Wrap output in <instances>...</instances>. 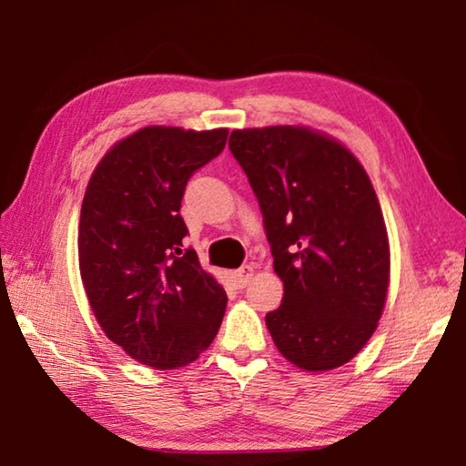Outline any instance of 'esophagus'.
I'll use <instances>...</instances> for the list:
<instances>
[{
	"mask_svg": "<svg viewBox=\"0 0 466 466\" xmlns=\"http://www.w3.org/2000/svg\"><path fill=\"white\" fill-rule=\"evenodd\" d=\"M252 273H255V268L250 265H242L238 270H234V281L238 287H247L248 281L252 279Z\"/></svg>",
	"mask_w": 466,
	"mask_h": 466,
	"instance_id": "34e87169",
	"label": "esophagus"
}]
</instances>
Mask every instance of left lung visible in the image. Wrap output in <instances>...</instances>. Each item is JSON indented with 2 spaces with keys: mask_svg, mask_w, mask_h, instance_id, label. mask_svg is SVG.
Instances as JSON below:
<instances>
[{
  "mask_svg": "<svg viewBox=\"0 0 466 466\" xmlns=\"http://www.w3.org/2000/svg\"><path fill=\"white\" fill-rule=\"evenodd\" d=\"M230 152L258 199L283 301L265 321L306 370L342 367L373 336L389 242L373 185L349 148L299 126L234 130Z\"/></svg>",
  "mask_w": 466,
  "mask_h": 466,
  "instance_id": "8db88e82",
  "label": "left lung"
}]
</instances>
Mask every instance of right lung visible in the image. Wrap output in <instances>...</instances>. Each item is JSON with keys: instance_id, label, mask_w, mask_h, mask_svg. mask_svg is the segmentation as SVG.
Returning <instances> with one entry per match:
<instances>
[{"instance_id": "add662e5", "label": "right lung", "mask_w": 466, "mask_h": 466, "mask_svg": "<svg viewBox=\"0 0 466 466\" xmlns=\"http://www.w3.org/2000/svg\"><path fill=\"white\" fill-rule=\"evenodd\" d=\"M228 130L148 126L93 171L79 222V268L101 329L134 360L177 369L214 340L226 291L181 248L179 214L191 175L226 147Z\"/></svg>"}]
</instances>
